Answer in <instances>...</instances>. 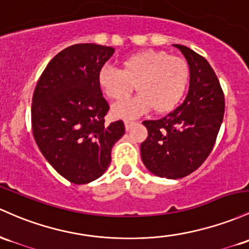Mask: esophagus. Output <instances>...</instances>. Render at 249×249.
Returning <instances> with one entry per match:
<instances>
[{
    "instance_id": "34e87169",
    "label": "esophagus",
    "mask_w": 249,
    "mask_h": 249,
    "mask_svg": "<svg viewBox=\"0 0 249 249\" xmlns=\"http://www.w3.org/2000/svg\"><path fill=\"white\" fill-rule=\"evenodd\" d=\"M124 124H125V130L129 131V130L131 129V127H132L133 125L136 124V122H132V120H125Z\"/></svg>"
}]
</instances>
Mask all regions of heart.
<instances>
[{
  "instance_id": "1",
  "label": "heart",
  "mask_w": 249,
  "mask_h": 249,
  "mask_svg": "<svg viewBox=\"0 0 249 249\" xmlns=\"http://www.w3.org/2000/svg\"><path fill=\"white\" fill-rule=\"evenodd\" d=\"M190 68L184 59L164 51L137 52L123 59L120 70L104 66L98 72L100 91L114 102L125 100L133 85L138 95L112 107L116 118H133L154 108L158 114L173 111L188 89Z\"/></svg>"
}]
</instances>
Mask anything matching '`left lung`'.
Wrapping results in <instances>:
<instances>
[{
    "instance_id": "obj_1",
    "label": "left lung",
    "mask_w": 249,
    "mask_h": 249,
    "mask_svg": "<svg viewBox=\"0 0 249 249\" xmlns=\"http://www.w3.org/2000/svg\"><path fill=\"white\" fill-rule=\"evenodd\" d=\"M174 46L189 65V91L182 105L165 117L144 120L147 138L141 145L147 170L170 179L200 168L212 152L225 113V95L209 62L185 46Z\"/></svg>"
}]
</instances>
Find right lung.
Segmentation results:
<instances>
[{
    "mask_svg": "<svg viewBox=\"0 0 249 249\" xmlns=\"http://www.w3.org/2000/svg\"><path fill=\"white\" fill-rule=\"evenodd\" d=\"M114 49L95 43L70 46L49 61L33 94V136L41 154L74 184L99 178L111 149L125 132L122 120L105 124L107 102L98 72Z\"/></svg>",
    "mask_w": 249,
    "mask_h": 249,
    "instance_id": "add662e5",
    "label": "right lung"
}]
</instances>
